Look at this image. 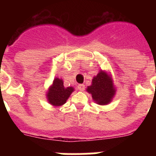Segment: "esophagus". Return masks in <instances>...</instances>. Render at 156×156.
<instances>
[{
    "label": "esophagus",
    "instance_id": "1",
    "mask_svg": "<svg viewBox=\"0 0 156 156\" xmlns=\"http://www.w3.org/2000/svg\"><path fill=\"white\" fill-rule=\"evenodd\" d=\"M78 89L80 91H83V90H85V86L83 85V84H79V85L78 86Z\"/></svg>",
    "mask_w": 156,
    "mask_h": 156
}]
</instances>
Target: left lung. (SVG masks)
I'll return each instance as SVG.
<instances>
[{"label":"left lung","instance_id":"obj_1","mask_svg":"<svg viewBox=\"0 0 156 156\" xmlns=\"http://www.w3.org/2000/svg\"><path fill=\"white\" fill-rule=\"evenodd\" d=\"M116 90L110 72L102 69L93 78L91 85L87 88V91L91 95L95 104L99 105L110 104L116 95Z\"/></svg>","mask_w":156,"mask_h":156}]
</instances>
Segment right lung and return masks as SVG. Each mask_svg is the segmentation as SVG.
Segmentation results:
<instances>
[{
  "instance_id": "obj_1",
  "label": "right lung",
  "mask_w": 156,
  "mask_h": 156,
  "mask_svg": "<svg viewBox=\"0 0 156 156\" xmlns=\"http://www.w3.org/2000/svg\"><path fill=\"white\" fill-rule=\"evenodd\" d=\"M73 90V87H64L61 78H55L46 93V98L48 102L53 107H61L66 104Z\"/></svg>"
}]
</instances>
